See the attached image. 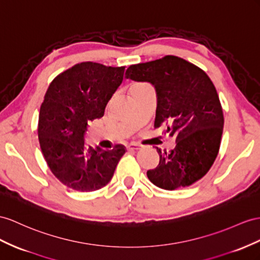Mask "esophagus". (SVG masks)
<instances>
[{
    "mask_svg": "<svg viewBox=\"0 0 260 260\" xmlns=\"http://www.w3.org/2000/svg\"><path fill=\"white\" fill-rule=\"evenodd\" d=\"M142 148V145H139L137 143H132L127 145V149H133V150H138Z\"/></svg>",
    "mask_w": 260,
    "mask_h": 260,
    "instance_id": "esophagus-1",
    "label": "esophagus"
}]
</instances>
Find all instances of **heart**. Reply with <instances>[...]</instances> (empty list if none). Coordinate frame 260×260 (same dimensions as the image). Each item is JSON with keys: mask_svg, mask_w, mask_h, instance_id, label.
I'll list each match as a JSON object with an SVG mask.
<instances>
[{"mask_svg": "<svg viewBox=\"0 0 260 260\" xmlns=\"http://www.w3.org/2000/svg\"><path fill=\"white\" fill-rule=\"evenodd\" d=\"M146 86H148V84L145 83V82H135V83L132 84L129 91H131V93L132 92H136V91H139V90L146 88Z\"/></svg>", "mask_w": 260, "mask_h": 260, "instance_id": "1", "label": "heart"}]
</instances>
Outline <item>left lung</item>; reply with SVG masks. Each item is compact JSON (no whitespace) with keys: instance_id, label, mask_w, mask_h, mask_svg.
Here are the masks:
<instances>
[{"instance_id":"8db88e82","label":"left lung","mask_w":260,"mask_h":260,"mask_svg":"<svg viewBox=\"0 0 260 260\" xmlns=\"http://www.w3.org/2000/svg\"><path fill=\"white\" fill-rule=\"evenodd\" d=\"M126 78L155 86V128L166 125V133L176 136V147L169 152L157 147L160 159L147 171L149 180L165 190L200 180L218 154L224 126L222 105L209 76L182 58L165 56L129 66Z\"/></svg>"}]
</instances>
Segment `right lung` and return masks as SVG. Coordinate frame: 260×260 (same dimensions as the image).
<instances>
[{
	"label": "right lung",
	"mask_w": 260,
	"mask_h": 260,
	"mask_svg": "<svg viewBox=\"0 0 260 260\" xmlns=\"http://www.w3.org/2000/svg\"><path fill=\"white\" fill-rule=\"evenodd\" d=\"M124 71L125 67L85 61L61 72L48 86L39 111V144L49 169L68 188L81 192L103 188L125 154L123 145L111 150L84 145L88 123L104 115Z\"/></svg>",
	"instance_id": "obj_1"
}]
</instances>
